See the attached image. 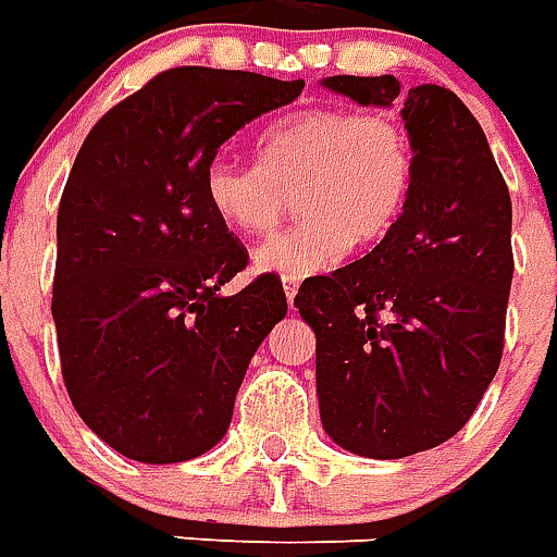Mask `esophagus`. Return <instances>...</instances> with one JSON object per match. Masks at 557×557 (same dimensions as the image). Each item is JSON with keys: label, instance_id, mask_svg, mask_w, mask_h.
<instances>
[{"label": "esophagus", "instance_id": "obj_1", "mask_svg": "<svg viewBox=\"0 0 557 557\" xmlns=\"http://www.w3.org/2000/svg\"><path fill=\"white\" fill-rule=\"evenodd\" d=\"M296 293H299V278H284V296H287L290 305L296 299Z\"/></svg>", "mask_w": 557, "mask_h": 557}]
</instances>
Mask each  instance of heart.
Instances as JSON below:
<instances>
[{
    "label": "heart",
    "mask_w": 557,
    "mask_h": 557,
    "mask_svg": "<svg viewBox=\"0 0 557 557\" xmlns=\"http://www.w3.org/2000/svg\"><path fill=\"white\" fill-rule=\"evenodd\" d=\"M413 184V146L399 120L319 106L293 111L258 140V163L215 158L203 195L218 221L242 235L282 224L296 195L301 215L256 252L261 273L305 278L354 244L394 230Z\"/></svg>",
    "instance_id": "b5f03b06"
}]
</instances>
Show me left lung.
Here are the masks:
<instances>
[{"label": "left lung", "instance_id": "left-lung-1", "mask_svg": "<svg viewBox=\"0 0 557 557\" xmlns=\"http://www.w3.org/2000/svg\"><path fill=\"white\" fill-rule=\"evenodd\" d=\"M322 86L359 106L399 97L391 74ZM399 114L413 146L403 215L368 256L296 296L315 333L324 431L373 460L429 451L469 422L504 356L515 273L509 189L474 114L431 83Z\"/></svg>", "mask_w": 557, "mask_h": 557}]
</instances>
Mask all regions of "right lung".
<instances>
[{
  "mask_svg": "<svg viewBox=\"0 0 557 557\" xmlns=\"http://www.w3.org/2000/svg\"><path fill=\"white\" fill-rule=\"evenodd\" d=\"M301 88L169 69L79 146L57 212L51 313L71 403L128 460L181 462L215 446L252 354L287 313L270 275L218 293L247 250L209 209L203 172L224 140Z\"/></svg>",
  "mask_w": 557,
  "mask_h": 557,
  "instance_id": "add662e5",
  "label": "right lung"
}]
</instances>
